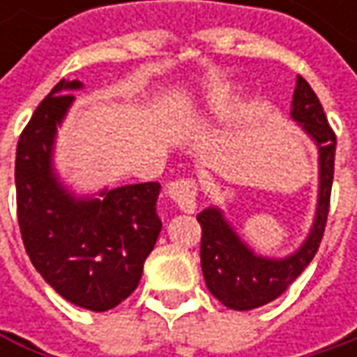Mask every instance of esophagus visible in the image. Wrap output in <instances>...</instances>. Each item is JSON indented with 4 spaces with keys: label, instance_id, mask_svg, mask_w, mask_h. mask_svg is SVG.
I'll list each match as a JSON object with an SVG mask.
<instances>
[{
    "label": "esophagus",
    "instance_id": "obj_1",
    "mask_svg": "<svg viewBox=\"0 0 357 357\" xmlns=\"http://www.w3.org/2000/svg\"><path fill=\"white\" fill-rule=\"evenodd\" d=\"M167 196L178 204L183 213H194L196 211V196H198V185L194 179H176L167 183Z\"/></svg>",
    "mask_w": 357,
    "mask_h": 357
}]
</instances>
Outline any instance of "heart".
I'll list each match as a JSON object with an SVG mask.
<instances>
[{
    "instance_id": "obj_1",
    "label": "heart",
    "mask_w": 357,
    "mask_h": 357,
    "mask_svg": "<svg viewBox=\"0 0 357 357\" xmlns=\"http://www.w3.org/2000/svg\"><path fill=\"white\" fill-rule=\"evenodd\" d=\"M231 97H234V86H227V84H221V86H213L208 89L194 105V111L198 113H204V115H215V113H221L223 109L231 103Z\"/></svg>"
}]
</instances>
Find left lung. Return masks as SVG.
Masks as SVG:
<instances>
[{
	"mask_svg": "<svg viewBox=\"0 0 357 357\" xmlns=\"http://www.w3.org/2000/svg\"><path fill=\"white\" fill-rule=\"evenodd\" d=\"M289 115L319 151L317 211L302 246L281 258L264 256L254 252L240 238L219 206H206L200 215H196L202 227L200 266L206 287L223 306L231 310H254L277 300L302 275L321 246L328 215L337 140L319 97L302 76L296 80Z\"/></svg>",
	"mask_w": 357,
	"mask_h": 357,
	"instance_id": "8db88e82",
	"label": "left lung"
}]
</instances>
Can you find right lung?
<instances>
[{"label": "right lung", "mask_w": 357, "mask_h": 357, "mask_svg": "<svg viewBox=\"0 0 357 357\" xmlns=\"http://www.w3.org/2000/svg\"><path fill=\"white\" fill-rule=\"evenodd\" d=\"M80 80H59L40 101L16 149L18 223L40 277L74 306L105 312L121 304L142 277L161 234L159 181L76 194L57 176V128Z\"/></svg>", "instance_id": "add662e5"}]
</instances>
